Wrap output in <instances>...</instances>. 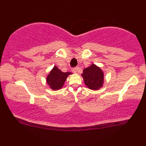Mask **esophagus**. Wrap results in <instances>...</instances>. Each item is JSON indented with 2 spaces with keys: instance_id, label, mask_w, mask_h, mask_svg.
<instances>
[{
  "instance_id": "1",
  "label": "esophagus",
  "mask_w": 146,
  "mask_h": 146,
  "mask_svg": "<svg viewBox=\"0 0 146 146\" xmlns=\"http://www.w3.org/2000/svg\"><path fill=\"white\" fill-rule=\"evenodd\" d=\"M78 70H79V67H75V68H73V69H72L73 73H77V71H78Z\"/></svg>"
}]
</instances>
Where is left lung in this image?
<instances>
[{
  "mask_svg": "<svg viewBox=\"0 0 146 146\" xmlns=\"http://www.w3.org/2000/svg\"><path fill=\"white\" fill-rule=\"evenodd\" d=\"M82 76L85 85L92 90H97L103 86L104 73L101 68L95 64L85 68Z\"/></svg>",
  "mask_w": 146,
  "mask_h": 146,
  "instance_id": "left-lung-1",
  "label": "left lung"
}]
</instances>
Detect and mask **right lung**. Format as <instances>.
<instances>
[{"instance_id": "1", "label": "right lung", "mask_w": 146, "mask_h": 146, "mask_svg": "<svg viewBox=\"0 0 146 146\" xmlns=\"http://www.w3.org/2000/svg\"><path fill=\"white\" fill-rule=\"evenodd\" d=\"M70 72H62L54 66L46 78V82L52 90H58L63 87L67 77L71 75Z\"/></svg>"}]
</instances>
